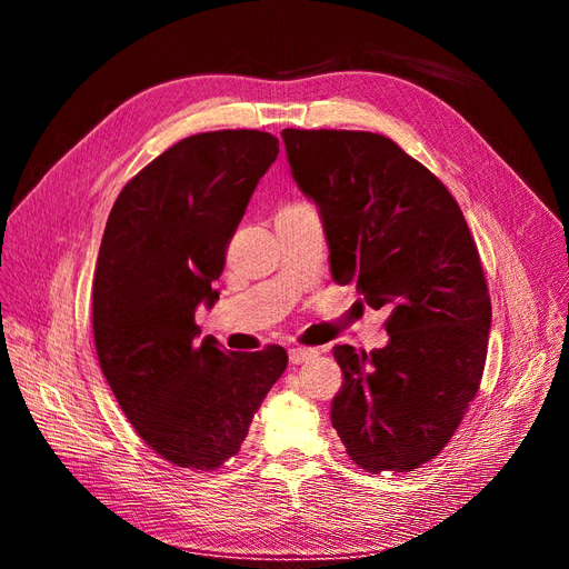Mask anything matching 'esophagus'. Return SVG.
<instances>
[{"label":"esophagus","instance_id":"esophagus-1","mask_svg":"<svg viewBox=\"0 0 569 569\" xmlns=\"http://www.w3.org/2000/svg\"><path fill=\"white\" fill-rule=\"evenodd\" d=\"M319 352L317 350H311V347H292V350L288 352V357H290V363H305L307 359H311V357H317Z\"/></svg>","mask_w":569,"mask_h":569}]
</instances>
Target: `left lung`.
I'll list each match as a JSON object with an SVG mask.
<instances>
[{
  "label": "left lung",
  "instance_id": "left-lung-1",
  "mask_svg": "<svg viewBox=\"0 0 569 569\" xmlns=\"http://www.w3.org/2000/svg\"><path fill=\"white\" fill-rule=\"evenodd\" d=\"M315 200L336 283L388 305L382 350H333L345 382L331 423L366 472H407L447 447L478 395L491 302L461 208L428 168L373 132L283 130Z\"/></svg>",
  "mask_w": 569,
  "mask_h": 569
}]
</instances>
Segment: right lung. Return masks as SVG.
I'll return each mask as SVG.
<instances>
[{
	"label": "right lung",
	"instance_id": "add662e5",
	"mask_svg": "<svg viewBox=\"0 0 569 569\" xmlns=\"http://www.w3.org/2000/svg\"><path fill=\"white\" fill-rule=\"evenodd\" d=\"M279 139L219 130L177 141L124 184L101 238L91 323L120 409L160 458L217 470L288 366L283 347L224 352L196 340L227 246Z\"/></svg>",
	"mask_w": 569,
	"mask_h": 569
}]
</instances>
